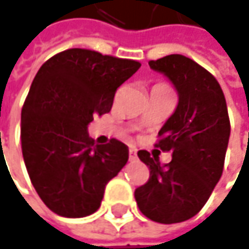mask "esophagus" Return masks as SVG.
<instances>
[{
  "label": "esophagus",
  "mask_w": 249,
  "mask_h": 249,
  "mask_svg": "<svg viewBox=\"0 0 249 249\" xmlns=\"http://www.w3.org/2000/svg\"><path fill=\"white\" fill-rule=\"evenodd\" d=\"M129 160L130 161H136L137 160V153H136L134 147H130V150H129Z\"/></svg>",
  "instance_id": "obj_1"
}]
</instances>
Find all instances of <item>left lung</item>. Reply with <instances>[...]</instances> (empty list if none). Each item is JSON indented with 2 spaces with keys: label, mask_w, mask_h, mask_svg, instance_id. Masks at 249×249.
I'll list each match as a JSON object with an SVG mask.
<instances>
[{
  "label": "left lung",
  "mask_w": 249,
  "mask_h": 249,
  "mask_svg": "<svg viewBox=\"0 0 249 249\" xmlns=\"http://www.w3.org/2000/svg\"><path fill=\"white\" fill-rule=\"evenodd\" d=\"M149 65L171 82L178 95L177 107L160 129L161 139L156 144L173 151V160L161 166L149 151H139L150 178L136 188L134 198L147 218L176 224L194 217L220 181L230 119L220 83L203 66L177 53Z\"/></svg>",
  "instance_id": "1"
}]
</instances>
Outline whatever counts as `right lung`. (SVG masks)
I'll return each mask as SVG.
<instances>
[{
	"instance_id": "obj_1",
	"label": "right lung",
	"mask_w": 249,
	"mask_h": 249,
	"mask_svg": "<svg viewBox=\"0 0 249 249\" xmlns=\"http://www.w3.org/2000/svg\"><path fill=\"white\" fill-rule=\"evenodd\" d=\"M140 63L73 48L39 68L21 112L22 156L32 186L58 215L80 218L100 207L105 187L129 160L124 143L95 144L88 126L110 112L117 88Z\"/></svg>"
}]
</instances>
